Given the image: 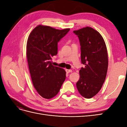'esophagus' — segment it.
I'll list each match as a JSON object with an SVG mask.
<instances>
[{"label": "esophagus", "instance_id": "obj_1", "mask_svg": "<svg viewBox=\"0 0 127 127\" xmlns=\"http://www.w3.org/2000/svg\"><path fill=\"white\" fill-rule=\"evenodd\" d=\"M66 71L67 72V73H69V72H72V70H70V69H66Z\"/></svg>", "mask_w": 127, "mask_h": 127}]
</instances>
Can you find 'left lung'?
I'll return each mask as SVG.
<instances>
[{"instance_id":"obj_1","label":"left lung","mask_w":127,"mask_h":127,"mask_svg":"<svg viewBox=\"0 0 127 127\" xmlns=\"http://www.w3.org/2000/svg\"><path fill=\"white\" fill-rule=\"evenodd\" d=\"M73 32L78 37L81 61L85 65L79 70L76 86L80 95L91 98L98 93L105 80L108 67L106 44L99 33L91 27Z\"/></svg>"}]
</instances>
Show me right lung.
Instances as JSON below:
<instances>
[{
    "instance_id": "obj_1",
    "label": "right lung",
    "mask_w": 127,
    "mask_h": 127,
    "mask_svg": "<svg viewBox=\"0 0 127 127\" xmlns=\"http://www.w3.org/2000/svg\"><path fill=\"white\" fill-rule=\"evenodd\" d=\"M69 30L39 25L28 37L26 56L31 77L34 88L44 98L55 96L66 79L65 70L53 66L51 60L58 53V42Z\"/></svg>"
}]
</instances>
